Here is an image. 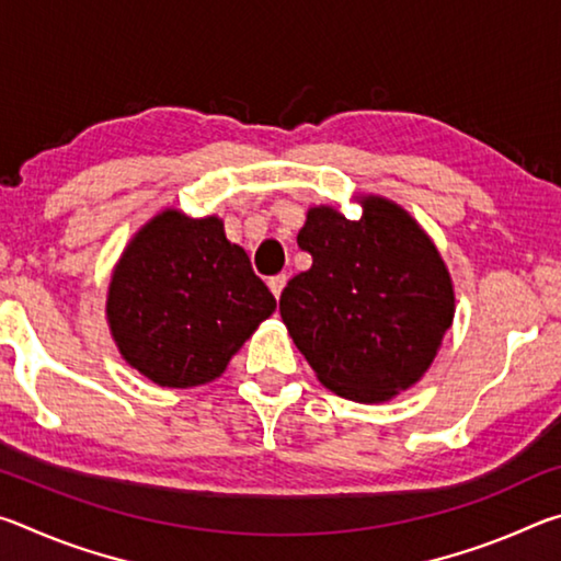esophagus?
Masks as SVG:
<instances>
[{
	"label": "esophagus",
	"mask_w": 561,
	"mask_h": 561,
	"mask_svg": "<svg viewBox=\"0 0 561 561\" xmlns=\"http://www.w3.org/2000/svg\"><path fill=\"white\" fill-rule=\"evenodd\" d=\"M287 274H277V277H270V289H272V294H274V297H277L279 299V294H282V289L284 287H287Z\"/></svg>",
	"instance_id": "esophagus-1"
}]
</instances>
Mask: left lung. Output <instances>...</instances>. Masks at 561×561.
I'll use <instances>...</instances> for the list:
<instances>
[{
	"instance_id": "left-lung-1",
	"label": "left lung",
	"mask_w": 561,
	"mask_h": 561,
	"mask_svg": "<svg viewBox=\"0 0 561 561\" xmlns=\"http://www.w3.org/2000/svg\"><path fill=\"white\" fill-rule=\"evenodd\" d=\"M311 267L289 279L279 314L319 381L351 401H386L425 374L453 321L438 250L401 207L368 197L360 220L307 215Z\"/></svg>"
}]
</instances>
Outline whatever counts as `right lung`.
<instances>
[{"label":"right lung","mask_w":561,"mask_h":561,"mask_svg":"<svg viewBox=\"0 0 561 561\" xmlns=\"http://www.w3.org/2000/svg\"><path fill=\"white\" fill-rule=\"evenodd\" d=\"M272 297L222 220L168 210L123 252L108 291V321L123 358L150 381L190 388L225 371Z\"/></svg>","instance_id":"right-lung-1"}]
</instances>
